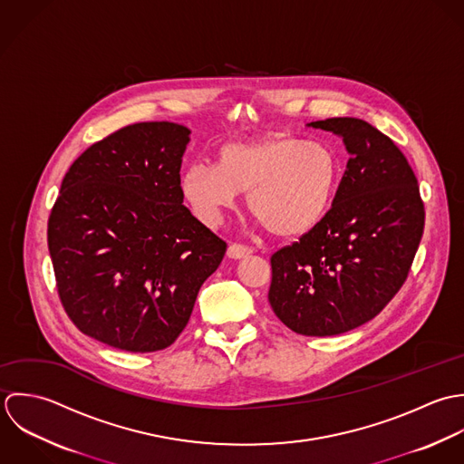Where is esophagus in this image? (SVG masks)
<instances>
[{
	"mask_svg": "<svg viewBox=\"0 0 464 464\" xmlns=\"http://www.w3.org/2000/svg\"><path fill=\"white\" fill-rule=\"evenodd\" d=\"M249 255H253V247H249V246H244V244H231V246L227 247V256L233 258V260H240V258H246V256H249Z\"/></svg>",
	"mask_w": 464,
	"mask_h": 464,
	"instance_id": "esophagus-1",
	"label": "esophagus"
}]
</instances>
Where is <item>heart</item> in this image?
Instances as JSON below:
<instances>
[{
	"label": "heart",
	"mask_w": 464,
	"mask_h": 464,
	"mask_svg": "<svg viewBox=\"0 0 464 464\" xmlns=\"http://www.w3.org/2000/svg\"><path fill=\"white\" fill-rule=\"evenodd\" d=\"M341 181L337 154L323 141L269 136L220 147L213 167L191 165L181 193L191 211L217 226L247 193L249 211L278 237L314 229L330 211Z\"/></svg>",
	"instance_id": "1"
}]
</instances>
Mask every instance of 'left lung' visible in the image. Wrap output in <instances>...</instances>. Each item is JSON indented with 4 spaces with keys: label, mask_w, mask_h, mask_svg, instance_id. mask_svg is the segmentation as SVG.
Instances as JSON below:
<instances>
[{
    "label": "left lung",
    "mask_w": 464,
    "mask_h": 464,
    "mask_svg": "<svg viewBox=\"0 0 464 464\" xmlns=\"http://www.w3.org/2000/svg\"><path fill=\"white\" fill-rule=\"evenodd\" d=\"M308 125L341 136L350 160L326 217L271 256L269 303L292 332L328 337L368 323L401 288L425 208L405 156L368 121Z\"/></svg>",
    "instance_id": "8db88e82"
}]
</instances>
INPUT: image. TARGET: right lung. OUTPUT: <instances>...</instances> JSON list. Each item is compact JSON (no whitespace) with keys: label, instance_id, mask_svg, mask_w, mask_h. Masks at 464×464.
Listing matches in <instances>:
<instances>
[{"label":"right lung","instance_id":"add662e5","mask_svg":"<svg viewBox=\"0 0 464 464\" xmlns=\"http://www.w3.org/2000/svg\"><path fill=\"white\" fill-rule=\"evenodd\" d=\"M189 129L127 125L84 150L48 218L61 303L73 324L111 348L149 353L185 330L226 242L183 206Z\"/></svg>","mask_w":464,"mask_h":464}]
</instances>
